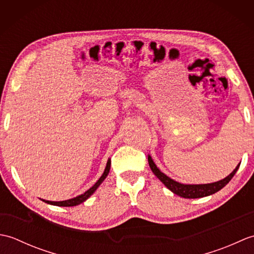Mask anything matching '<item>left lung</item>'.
<instances>
[{
	"mask_svg": "<svg viewBox=\"0 0 254 254\" xmlns=\"http://www.w3.org/2000/svg\"><path fill=\"white\" fill-rule=\"evenodd\" d=\"M148 164H149L150 169H152V171L154 172V175L157 177L158 179L163 182L172 193H175L177 195L185 198H199V197L208 196L218 192L219 190H222V189L231 180V178L235 176V174L237 172V170L239 169V166H240L239 164L236 167L235 170L231 172L229 176L224 178L223 180H219L213 183H205V185H183V183L177 182L167 175H165L164 172H161L158 167L154 163L153 158L150 157V155H148Z\"/></svg>",
	"mask_w": 254,
	"mask_h": 254,
	"instance_id": "1",
	"label": "left lung"
}]
</instances>
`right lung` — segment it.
Instances as JSON below:
<instances>
[{
	"label": "right lung",
	"mask_w": 254,
	"mask_h": 254,
	"mask_svg": "<svg viewBox=\"0 0 254 254\" xmlns=\"http://www.w3.org/2000/svg\"><path fill=\"white\" fill-rule=\"evenodd\" d=\"M110 166H111V159L109 158V159H108V161H107V166H106V168H105L104 174H102V176L99 178V180L97 181L95 185L89 189V190H87L83 194H80V195H78L76 197L66 199V201H60V202L47 201V199H42V201L48 203V204L56 205V206H66V207H68V206H76V205H79L80 203L85 202L88 197H90V195H93V194L95 193V191L97 190V189H98V187L101 185L102 182H104V180L106 179L108 174H109V171H110Z\"/></svg>",
	"instance_id": "add662e5"
}]
</instances>
